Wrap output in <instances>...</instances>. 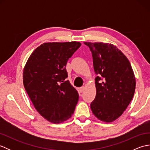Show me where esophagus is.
I'll use <instances>...</instances> for the list:
<instances>
[{"instance_id":"obj_1","label":"esophagus","mask_w":150,"mask_h":150,"mask_svg":"<svg viewBox=\"0 0 150 150\" xmlns=\"http://www.w3.org/2000/svg\"><path fill=\"white\" fill-rule=\"evenodd\" d=\"M84 90H85V88L84 86H82L79 88V91H80V93H82V92L84 91Z\"/></svg>"}]
</instances>
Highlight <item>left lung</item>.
<instances>
[{
	"label": "left lung",
	"mask_w": 150,
	"mask_h": 150,
	"mask_svg": "<svg viewBox=\"0 0 150 150\" xmlns=\"http://www.w3.org/2000/svg\"><path fill=\"white\" fill-rule=\"evenodd\" d=\"M93 57L96 96L91 103L98 119L113 122L121 116L132 101L135 90L134 73L127 57L113 44L84 42Z\"/></svg>",
	"instance_id": "left-lung-1"
}]
</instances>
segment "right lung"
Returning a JSON list of instances; mask_svg holds the SVG:
<instances>
[{
	"instance_id": "obj_1",
	"label": "right lung",
	"mask_w": 150,
	"mask_h": 150,
	"mask_svg": "<svg viewBox=\"0 0 150 150\" xmlns=\"http://www.w3.org/2000/svg\"><path fill=\"white\" fill-rule=\"evenodd\" d=\"M81 45L75 41L44 43L25 65V90L37 111L51 122H64L74 113L79 93L66 80V66Z\"/></svg>"
}]
</instances>
